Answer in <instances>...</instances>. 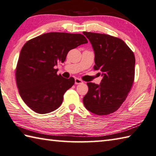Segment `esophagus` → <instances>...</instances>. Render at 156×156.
<instances>
[{"instance_id":"esophagus-1","label":"esophagus","mask_w":156,"mask_h":156,"mask_svg":"<svg viewBox=\"0 0 156 156\" xmlns=\"http://www.w3.org/2000/svg\"><path fill=\"white\" fill-rule=\"evenodd\" d=\"M83 83V80H81L79 78H75V84H81Z\"/></svg>"}]
</instances>
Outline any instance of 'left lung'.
Returning <instances> with one entry per match:
<instances>
[{
    "instance_id": "left-lung-1",
    "label": "left lung",
    "mask_w": 156,
    "mask_h": 156,
    "mask_svg": "<svg viewBox=\"0 0 156 156\" xmlns=\"http://www.w3.org/2000/svg\"><path fill=\"white\" fill-rule=\"evenodd\" d=\"M95 53V70L103 76L100 85L87 83L89 91L83 98L84 107L99 115L119 109L128 96L135 76V56L120 38L108 34L84 31Z\"/></svg>"
}]
</instances>
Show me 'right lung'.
Here are the masks:
<instances>
[{"mask_svg":"<svg viewBox=\"0 0 156 156\" xmlns=\"http://www.w3.org/2000/svg\"><path fill=\"white\" fill-rule=\"evenodd\" d=\"M87 43L80 34L49 32L23 45L16 69V80L20 97L31 109L44 114L61 105L63 96L75 80L58 75L55 66L65 62L71 49Z\"/></svg>","mask_w":156,"mask_h":156,"instance_id":"right-lung-1","label":"right lung"}]
</instances>
